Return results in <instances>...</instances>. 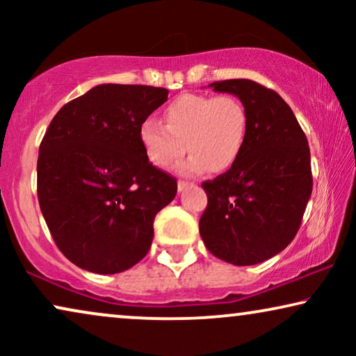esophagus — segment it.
Returning a JSON list of instances; mask_svg holds the SVG:
<instances>
[{
	"instance_id": "1",
	"label": "esophagus",
	"mask_w": 356,
	"mask_h": 356,
	"mask_svg": "<svg viewBox=\"0 0 356 356\" xmlns=\"http://www.w3.org/2000/svg\"><path fill=\"white\" fill-rule=\"evenodd\" d=\"M189 184H191V183L183 181V179H179V181H178V191H184V189L189 188Z\"/></svg>"
}]
</instances>
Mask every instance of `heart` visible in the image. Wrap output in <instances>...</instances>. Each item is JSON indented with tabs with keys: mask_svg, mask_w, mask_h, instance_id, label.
I'll list each match as a JSON object with an SVG mask.
<instances>
[{
	"mask_svg": "<svg viewBox=\"0 0 356 356\" xmlns=\"http://www.w3.org/2000/svg\"><path fill=\"white\" fill-rule=\"evenodd\" d=\"M165 126L147 118L139 126V140L154 167L168 168L184 154V175L225 173L235 167L250 133V113L235 95L183 94L163 111Z\"/></svg>",
	"mask_w": 356,
	"mask_h": 356,
	"instance_id": "1",
	"label": "heart"
}]
</instances>
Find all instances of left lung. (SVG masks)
I'll use <instances>...</instances> for the list:
<instances>
[{
	"label": "left lung",
	"mask_w": 356,
	"mask_h": 356,
	"mask_svg": "<svg viewBox=\"0 0 356 356\" xmlns=\"http://www.w3.org/2000/svg\"><path fill=\"white\" fill-rule=\"evenodd\" d=\"M211 87L243 100L250 133L235 167L202 183L207 207L199 232L218 259L259 264L284 251L298 233L313 191L308 139L275 90L250 79Z\"/></svg>",
	"instance_id": "left-lung-1"
}]
</instances>
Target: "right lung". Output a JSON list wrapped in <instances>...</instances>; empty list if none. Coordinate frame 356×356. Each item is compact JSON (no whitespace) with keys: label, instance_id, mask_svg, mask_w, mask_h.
Returning a JSON list of instances; mask_svg holds the SVG:
<instances>
[{"label":"right lung","instance_id":"add662e5","mask_svg":"<svg viewBox=\"0 0 356 356\" xmlns=\"http://www.w3.org/2000/svg\"><path fill=\"white\" fill-rule=\"evenodd\" d=\"M152 86L100 84L67 102L38 149L37 194L60 251L81 269L118 274L143 259L177 179L154 167L139 126L167 102Z\"/></svg>","mask_w":356,"mask_h":356}]
</instances>
